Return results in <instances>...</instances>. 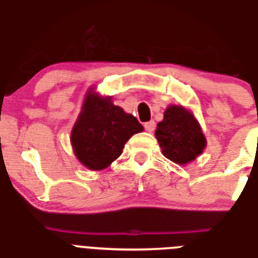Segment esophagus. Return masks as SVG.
I'll return each mask as SVG.
<instances>
[{"mask_svg":"<svg viewBox=\"0 0 258 258\" xmlns=\"http://www.w3.org/2000/svg\"><path fill=\"white\" fill-rule=\"evenodd\" d=\"M144 127L148 132H153L154 127H156V123H154V120H149V122L144 123Z\"/></svg>","mask_w":258,"mask_h":258,"instance_id":"1","label":"esophagus"}]
</instances>
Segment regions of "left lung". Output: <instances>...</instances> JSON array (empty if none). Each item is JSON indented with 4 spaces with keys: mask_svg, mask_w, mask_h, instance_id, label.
<instances>
[{
    "mask_svg": "<svg viewBox=\"0 0 258 258\" xmlns=\"http://www.w3.org/2000/svg\"><path fill=\"white\" fill-rule=\"evenodd\" d=\"M156 139L163 156L179 165L196 160L207 145V139L194 114L178 105H170L165 110L163 120L157 124Z\"/></svg>",
    "mask_w": 258,
    "mask_h": 258,
    "instance_id": "left-lung-1",
    "label": "left lung"
}]
</instances>
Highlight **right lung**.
I'll use <instances>...</instances> for the list:
<instances>
[{
  "label": "right lung",
  "mask_w": 258,
  "mask_h": 258,
  "mask_svg": "<svg viewBox=\"0 0 258 258\" xmlns=\"http://www.w3.org/2000/svg\"><path fill=\"white\" fill-rule=\"evenodd\" d=\"M143 130L135 116L115 106L111 97H101L91 88L71 131V145L79 162L97 171L115 161L128 139Z\"/></svg>",
  "instance_id": "right-lung-1"
}]
</instances>
